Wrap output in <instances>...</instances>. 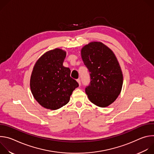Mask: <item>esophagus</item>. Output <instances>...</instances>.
I'll return each mask as SVG.
<instances>
[{
	"instance_id": "esophagus-1",
	"label": "esophagus",
	"mask_w": 154,
	"mask_h": 154,
	"mask_svg": "<svg viewBox=\"0 0 154 154\" xmlns=\"http://www.w3.org/2000/svg\"><path fill=\"white\" fill-rule=\"evenodd\" d=\"M77 82H78V83H79V86H80V85H81V82H80V80L79 79H77Z\"/></svg>"
}]
</instances>
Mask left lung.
<instances>
[{
	"label": "left lung",
	"instance_id": "8db88e82",
	"mask_svg": "<svg viewBox=\"0 0 154 154\" xmlns=\"http://www.w3.org/2000/svg\"><path fill=\"white\" fill-rule=\"evenodd\" d=\"M81 57L88 69L91 82L85 92L89 100L99 107L113 103L120 94L123 74L113 52L101 42L93 41L81 49Z\"/></svg>",
	"mask_w": 154,
	"mask_h": 154
}]
</instances>
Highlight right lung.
Listing matches in <instances>:
<instances>
[{
    "label": "right lung",
    "mask_w": 154,
    "mask_h": 154,
    "mask_svg": "<svg viewBox=\"0 0 154 154\" xmlns=\"http://www.w3.org/2000/svg\"><path fill=\"white\" fill-rule=\"evenodd\" d=\"M65 51L56 48L44 54L36 61L31 74L30 86L35 100L44 108L55 110L66 105L79 86L70 77L71 70L63 65Z\"/></svg>",
    "instance_id": "right-lung-1"
}]
</instances>
